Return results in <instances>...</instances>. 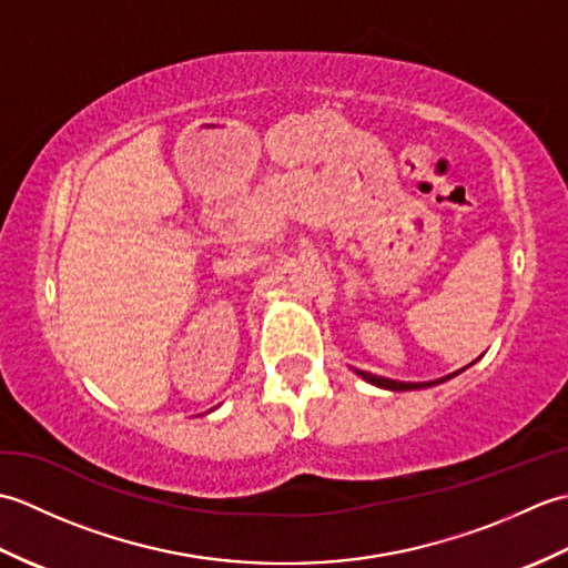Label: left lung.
<instances>
[{"label": "left lung", "instance_id": "8db88e82", "mask_svg": "<svg viewBox=\"0 0 568 568\" xmlns=\"http://www.w3.org/2000/svg\"><path fill=\"white\" fill-rule=\"evenodd\" d=\"M356 373L364 381L378 385V388H388V390H417V388H427V385H437V383H444V381H449L452 376H456V373H452V376L439 378V381H432V383H403V381H390V378H383V376H373V373H368V371H356Z\"/></svg>", "mask_w": 568, "mask_h": 568}]
</instances>
